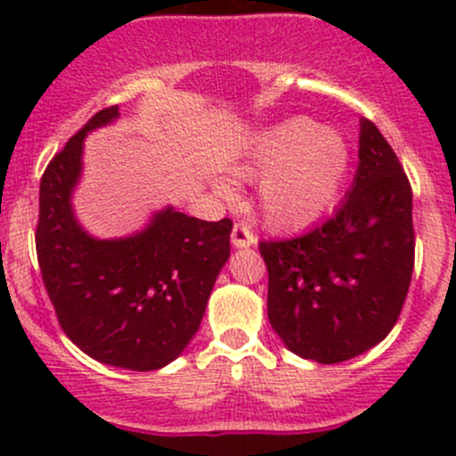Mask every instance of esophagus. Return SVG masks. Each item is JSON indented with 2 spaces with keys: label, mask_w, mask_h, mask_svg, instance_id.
<instances>
[{
  "label": "esophagus",
  "mask_w": 456,
  "mask_h": 456,
  "mask_svg": "<svg viewBox=\"0 0 456 456\" xmlns=\"http://www.w3.org/2000/svg\"><path fill=\"white\" fill-rule=\"evenodd\" d=\"M232 242L233 247H251L256 245V233L247 223H236L232 229Z\"/></svg>",
  "instance_id": "1"
}]
</instances>
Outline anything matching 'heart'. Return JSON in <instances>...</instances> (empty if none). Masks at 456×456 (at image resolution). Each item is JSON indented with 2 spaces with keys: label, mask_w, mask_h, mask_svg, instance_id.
<instances>
[{
  "label": "heart",
  "mask_w": 456,
  "mask_h": 456,
  "mask_svg": "<svg viewBox=\"0 0 456 456\" xmlns=\"http://www.w3.org/2000/svg\"><path fill=\"white\" fill-rule=\"evenodd\" d=\"M348 167L351 147L339 132L311 118H291L257 134L233 169L242 178L265 174L257 205L266 224L302 229L338 202ZM220 190L229 194V187Z\"/></svg>",
  "instance_id": "obj_1"
}]
</instances>
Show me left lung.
Listing matches in <instances>:
<instances>
[{
    "label": "left lung",
    "mask_w": 456,
    "mask_h": 456,
    "mask_svg": "<svg viewBox=\"0 0 456 456\" xmlns=\"http://www.w3.org/2000/svg\"><path fill=\"white\" fill-rule=\"evenodd\" d=\"M266 315L296 355L338 364L379 344L406 302L415 269L412 190L372 121L346 200L311 232L257 245Z\"/></svg>",
    "instance_id": "left-lung-1"
}]
</instances>
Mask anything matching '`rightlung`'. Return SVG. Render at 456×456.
Returning a JSON list of instances; mask_svg holds the SVG:
<instances>
[{
  "label": "right lung",
  "mask_w": 456,
  "mask_h": 456,
  "mask_svg": "<svg viewBox=\"0 0 456 456\" xmlns=\"http://www.w3.org/2000/svg\"><path fill=\"white\" fill-rule=\"evenodd\" d=\"M117 117L118 105L96 112L45 167L37 260L59 326L81 351L118 369L156 370L176 360L199 330L233 224L165 209L136 236H87L70 205L84 136Z\"/></svg>",
  "instance_id": "add662e5"
}]
</instances>
